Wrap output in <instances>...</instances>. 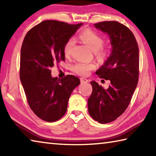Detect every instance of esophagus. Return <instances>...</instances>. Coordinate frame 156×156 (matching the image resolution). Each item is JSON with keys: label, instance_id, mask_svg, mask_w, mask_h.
Here are the masks:
<instances>
[{"label": "esophagus", "instance_id": "1", "mask_svg": "<svg viewBox=\"0 0 156 156\" xmlns=\"http://www.w3.org/2000/svg\"><path fill=\"white\" fill-rule=\"evenodd\" d=\"M88 82V80L87 78H80V83L83 84V83H86Z\"/></svg>", "mask_w": 156, "mask_h": 156}]
</instances>
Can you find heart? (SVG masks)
I'll return each instance as SVG.
<instances>
[{"mask_svg":"<svg viewBox=\"0 0 156 156\" xmlns=\"http://www.w3.org/2000/svg\"><path fill=\"white\" fill-rule=\"evenodd\" d=\"M80 40L86 44L88 47L95 51L96 55L100 58H103L107 54V51L102 45L104 44V38L96 33V31L91 30H86L83 31L80 35ZM75 41L73 38H71L66 42L63 51L66 56H70L72 54L73 47L74 45ZM96 68V65L92 62H78L72 66V70L77 74L80 76H88L91 71Z\"/></svg>","mask_w":156,"mask_h":156,"instance_id":"obj_1","label":"heart"}]
</instances>
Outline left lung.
Instances as JSON below:
<instances>
[{"mask_svg":"<svg viewBox=\"0 0 156 156\" xmlns=\"http://www.w3.org/2000/svg\"><path fill=\"white\" fill-rule=\"evenodd\" d=\"M94 25L111 39V56L96 72L111 84L105 89L91 82L93 91L88 99V109L94 120L106 124L122 115L130 103L138 82L139 49L133 34L125 25L113 20Z\"/></svg>","mask_w":156,"mask_h":156,"instance_id":"8db88e82","label":"left lung"}]
</instances>
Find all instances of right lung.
Here are the masks:
<instances>
[{
	"label": "right lung",
	"mask_w": 156,
	"mask_h": 156,
	"mask_svg": "<svg viewBox=\"0 0 156 156\" xmlns=\"http://www.w3.org/2000/svg\"><path fill=\"white\" fill-rule=\"evenodd\" d=\"M82 25L44 20L31 28L23 42L21 83L31 109L46 122H55L65 115L70 95L80 83L73 75L52 78L51 68L65 61V44Z\"/></svg>",
	"instance_id": "1"
}]
</instances>
